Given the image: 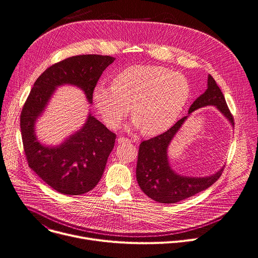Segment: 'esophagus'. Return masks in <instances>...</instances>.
Listing matches in <instances>:
<instances>
[{
	"instance_id": "1",
	"label": "esophagus",
	"mask_w": 258,
	"mask_h": 258,
	"mask_svg": "<svg viewBox=\"0 0 258 258\" xmlns=\"http://www.w3.org/2000/svg\"><path fill=\"white\" fill-rule=\"evenodd\" d=\"M130 142H132L130 139H127V138H124V137H120V138H118V143H120V144H124V143H130Z\"/></svg>"
}]
</instances>
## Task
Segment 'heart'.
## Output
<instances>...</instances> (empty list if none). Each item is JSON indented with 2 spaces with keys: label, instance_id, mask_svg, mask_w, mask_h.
<instances>
[{
  "label": "heart",
  "instance_id": "obj_1",
  "mask_svg": "<svg viewBox=\"0 0 258 258\" xmlns=\"http://www.w3.org/2000/svg\"><path fill=\"white\" fill-rule=\"evenodd\" d=\"M189 98V84L159 66H132L113 78V87L98 85L92 100L109 128H117L132 107L134 125L153 136L170 128Z\"/></svg>",
  "mask_w": 258,
  "mask_h": 258
}]
</instances>
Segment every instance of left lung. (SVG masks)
<instances>
[{"mask_svg":"<svg viewBox=\"0 0 258 258\" xmlns=\"http://www.w3.org/2000/svg\"><path fill=\"white\" fill-rule=\"evenodd\" d=\"M206 106H215L232 125L235 124L223 93L211 75L208 76L207 90L192 103L188 114ZM187 117L184 116L167 132L140 144L137 181L143 192L158 203L173 204L192 197L214 184L223 172L222 168L212 176L194 178L180 176L170 167L168 147Z\"/></svg>","mask_w":258,"mask_h":258,"instance_id":"1","label":"left lung"}]
</instances>
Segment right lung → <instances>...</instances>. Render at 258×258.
Returning a JSON list of instances; mask_svg holds the SVG:
<instances>
[{
    "label": "right lung",
    "mask_w": 258,
    "mask_h": 258,
    "mask_svg": "<svg viewBox=\"0 0 258 258\" xmlns=\"http://www.w3.org/2000/svg\"><path fill=\"white\" fill-rule=\"evenodd\" d=\"M114 57L83 54L58 61L39 76L20 114L23 150L29 167L60 194L79 196L99 183L116 135L88 115L85 124L58 146L42 145L35 134V122L57 86L72 84L81 88L92 103V93L104 70Z\"/></svg>",
    "instance_id": "1"
}]
</instances>
